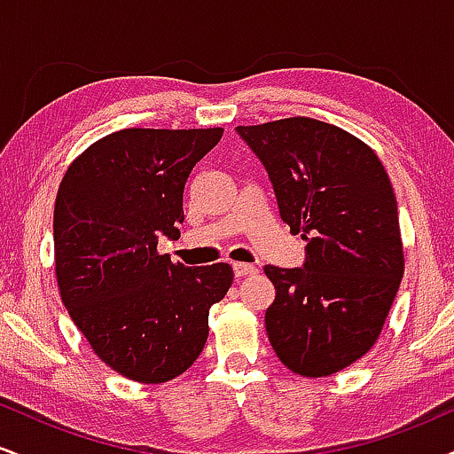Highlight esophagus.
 Returning <instances> with one entry per match:
<instances>
[{"label": "esophagus", "mask_w": 454, "mask_h": 454, "mask_svg": "<svg viewBox=\"0 0 454 454\" xmlns=\"http://www.w3.org/2000/svg\"><path fill=\"white\" fill-rule=\"evenodd\" d=\"M232 269H234V275H237V278H247V275L258 273V269L254 267V264H245V262H234Z\"/></svg>", "instance_id": "esophagus-1"}]
</instances>
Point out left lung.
<instances>
[{
    "label": "left lung",
    "mask_w": 454,
    "mask_h": 454,
    "mask_svg": "<svg viewBox=\"0 0 454 454\" xmlns=\"http://www.w3.org/2000/svg\"><path fill=\"white\" fill-rule=\"evenodd\" d=\"M237 132L262 160L281 220L307 241L305 269L264 267L269 341L293 373L333 376L372 350L403 278L393 185L376 151L331 123L288 117Z\"/></svg>",
    "instance_id": "left-lung-1"
}]
</instances>
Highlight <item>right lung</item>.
<instances>
[{"mask_svg":"<svg viewBox=\"0 0 454 454\" xmlns=\"http://www.w3.org/2000/svg\"><path fill=\"white\" fill-rule=\"evenodd\" d=\"M222 128H126L67 166L55 198V278L67 314L119 376L161 384L190 369L209 309L232 286L226 262L190 269L158 252L176 237L184 187Z\"/></svg>","mask_w":454,"mask_h":454,"instance_id":"add662e5","label":"right lung"}]
</instances>
